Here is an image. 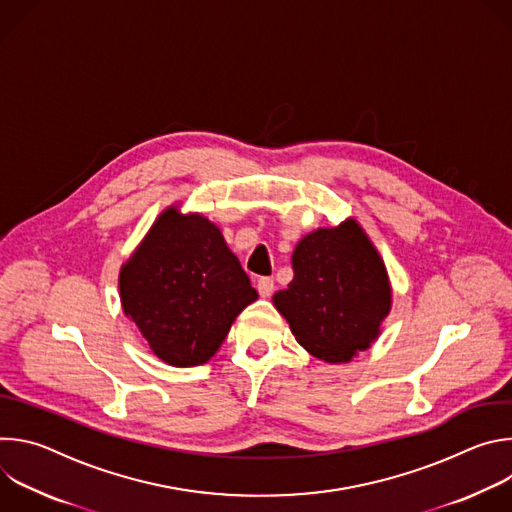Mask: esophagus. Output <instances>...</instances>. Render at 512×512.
<instances>
[{"label": "esophagus", "mask_w": 512, "mask_h": 512, "mask_svg": "<svg viewBox=\"0 0 512 512\" xmlns=\"http://www.w3.org/2000/svg\"><path fill=\"white\" fill-rule=\"evenodd\" d=\"M273 289H275V283H273L271 277H261L257 281V291H259L261 298H269L273 294Z\"/></svg>", "instance_id": "34e87169"}]
</instances>
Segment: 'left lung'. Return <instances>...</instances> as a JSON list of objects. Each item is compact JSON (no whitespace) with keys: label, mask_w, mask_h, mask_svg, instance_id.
<instances>
[{"label":"left lung","mask_w":512,"mask_h":512,"mask_svg":"<svg viewBox=\"0 0 512 512\" xmlns=\"http://www.w3.org/2000/svg\"><path fill=\"white\" fill-rule=\"evenodd\" d=\"M291 265L294 279L273 304L310 354L348 362L377 340L391 310V285L379 251L354 218L306 235Z\"/></svg>","instance_id":"left-lung-1"}]
</instances>
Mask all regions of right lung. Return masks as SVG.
Masks as SVG:
<instances>
[{
  "instance_id": "right-lung-1",
  "label": "right lung",
  "mask_w": 512,
  "mask_h": 512,
  "mask_svg": "<svg viewBox=\"0 0 512 512\" xmlns=\"http://www.w3.org/2000/svg\"><path fill=\"white\" fill-rule=\"evenodd\" d=\"M125 316L172 367L214 356L235 318L257 300L225 237L202 214L166 208L119 273Z\"/></svg>"
}]
</instances>
